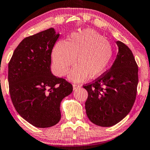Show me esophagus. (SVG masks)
<instances>
[{"label":"esophagus","mask_w":150,"mask_h":150,"mask_svg":"<svg viewBox=\"0 0 150 150\" xmlns=\"http://www.w3.org/2000/svg\"><path fill=\"white\" fill-rule=\"evenodd\" d=\"M73 90H75V89L79 88V87H80L81 86H80V85L77 84H73Z\"/></svg>","instance_id":"1"}]
</instances>
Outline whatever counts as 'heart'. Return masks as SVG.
<instances>
[{
  "label": "heart",
  "mask_w": 150,
  "mask_h": 150,
  "mask_svg": "<svg viewBox=\"0 0 150 150\" xmlns=\"http://www.w3.org/2000/svg\"><path fill=\"white\" fill-rule=\"evenodd\" d=\"M112 54L109 41L93 30H85L71 34L68 41H58L52 49V59L54 70L61 76L76 62L69 77L73 81H81L88 75L94 78L103 73Z\"/></svg>",
  "instance_id": "1"
}]
</instances>
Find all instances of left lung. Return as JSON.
Masks as SVG:
<instances>
[{"mask_svg": "<svg viewBox=\"0 0 150 150\" xmlns=\"http://www.w3.org/2000/svg\"><path fill=\"white\" fill-rule=\"evenodd\" d=\"M118 52L111 69L83 87L88 92L85 109L88 119L101 127H111L130 112L138 83V65L127 45L117 41Z\"/></svg>", "mask_w": 150, "mask_h": 150, "instance_id": "left-lung-1", "label": "left lung"}]
</instances>
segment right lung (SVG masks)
<instances>
[{
	"instance_id": "add662e5",
	"label": "right lung",
	"mask_w": 150,
	"mask_h": 150,
	"mask_svg": "<svg viewBox=\"0 0 150 150\" xmlns=\"http://www.w3.org/2000/svg\"><path fill=\"white\" fill-rule=\"evenodd\" d=\"M59 37V34L49 28L25 38L8 64L13 105L23 118L37 127L57 124L62 100L73 91L71 83L50 71L51 53Z\"/></svg>"
}]
</instances>
